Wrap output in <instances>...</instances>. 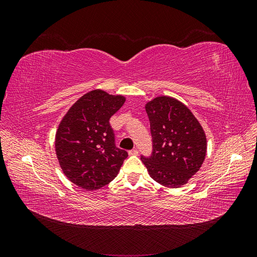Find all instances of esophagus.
<instances>
[{"mask_svg":"<svg viewBox=\"0 0 257 257\" xmlns=\"http://www.w3.org/2000/svg\"><path fill=\"white\" fill-rule=\"evenodd\" d=\"M128 154L130 155H137L138 154V150L136 149V148H134V149H132L128 151Z\"/></svg>","mask_w":257,"mask_h":257,"instance_id":"34e87169","label":"esophagus"}]
</instances>
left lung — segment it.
I'll return each mask as SVG.
<instances>
[{
  "instance_id": "left-lung-1",
  "label": "left lung",
  "mask_w": 257,
  "mask_h": 257,
  "mask_svg": "<svg viewBox=\"0 0 257 257\" xmlns=\"http://www.w3.org/2000/svg\"><path fill=\"white\" fill-rule=\"evenodd\" d=\"M146 110L152 152L142 154V161L153 180L167 188H180L198 172L205 160V132L189 108L173 97L154 98Z\"/></svg>"
}]
</instances>
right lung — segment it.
Returning a JSON list of instances; mask_svg holds the SVG:
<instances>
[{"instance_id":"1","label":"right lung","mask_w":257,"mask_h":257,"mask_svg":"<svg viewBox=\"0 0 257 257\" xmlns=\"http://www.w3.org/2000/svg\"><path fill=\"white\" fill-rule=\"evenodd\" d=\"M124 100L102 90L91 91L77 100L60 123L56 135L60 166L83 190H97L112 181L127 158V152L115 146L109 122Z\"/></svg>"}]
</instances>
